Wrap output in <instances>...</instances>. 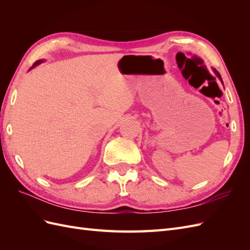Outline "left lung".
Returning <instances> with one entry per match:
<instances>
[{
	"label": "left lung",
	"instance_id": "obj_1",
	"mask_svg": "<svg viewBox=\"0 0 250 250\" xmlns=\"http://www.w3.org/2000/svg\"><path fill=\"white\" fill-rule=\"evenodd\" d=\"M213 71H214V73H215L216 76L219 78V80H220V81H221V83L223 84V81H222V78H221V76H220V74H219V72H217L215 69H213Z\"/></svg>",
	"mask_w": 250,
	"mask_h": 250
}]
</instances>
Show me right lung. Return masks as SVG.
I'll return each mask as SVG.
<instances>
[{
  "label": "right lung",
  "mask_w": 250,
  "mask_h": 250,
  "mask_svg": "<svg viewBox=\"0 0 250 250\" xmlns=\"http://www.w3.org/2000/svg\"><path fill=\"white\" fill-rule=\"evenodd\" d=\"M42 62H43V60L42 59H40V60H37V62L32 65V67H34V66H36V65H39V64H41ZM32 67H31V69H32Z\"/></svg>",
  "instance_id": "add662e5"
}]
</instances>
